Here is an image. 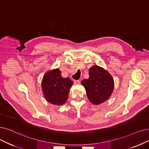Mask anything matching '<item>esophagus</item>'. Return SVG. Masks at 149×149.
Returning a JSON list of instances; mask_svg holds the SVG:
<instances>
[{
	"label": "esophagus",
	"instance_id": "esophagus-1",
	"mask_svg": "<svg viewBox=\"0 0 149 149\" xmlns=\"http://www.w3.org/2000/svg\"><path fill=\"white\" fill-rule=\"evenodd\" d=\"M74 84L75 85L79 84H80V81H79V80H75V81H74Z\"/></svg>",
	"mask_w": 149,
	"mask_h": 149
}]
</instances>
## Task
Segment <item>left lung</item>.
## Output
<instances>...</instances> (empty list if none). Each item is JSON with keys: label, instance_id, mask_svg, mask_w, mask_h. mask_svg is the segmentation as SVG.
Returning a JSON list of instances; mask_svg holds the SVG:
<instances>
[{"label": "left lung", "instance_id": "obj_1", "mask_svg": "<svg viewBox=\"0 0 149 149\" xmlns=\"http://www.w3.org/2000/svg\"><path fill=\"white\" fill-rule=\"evenodd\" d=\"M89 78L81 82L84 87L88 99L95 105L108 100L114 88L112 76L104 68L93 65L89 68Z\"/></svg>", "mask_w": 149, "mask_h": 149}]
</instances>
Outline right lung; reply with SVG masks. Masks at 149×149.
<instances>
[{
	"label": "right lung",
	"instance_id": "add662e5",
	"mask_svg": "<svg viewBox=\"0 0 149 149\" xmlns=\"http://www.w3.org/2000/svg\"><path fill=\"white\" fill-rule=\"evenodd\" d=\"M73 82L64 78L58 68L49 70L44 74L41 81V89L47 102L54 105H63L68 98L70 89Z\"/></svg>",
	"mask_w": 149,
	"mask_h": 149
}]
</instances>
